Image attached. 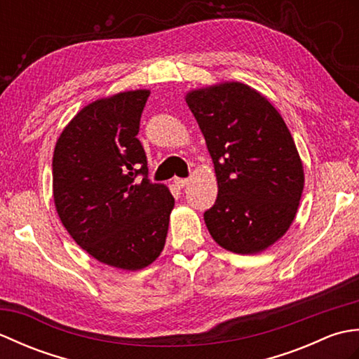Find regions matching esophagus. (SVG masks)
<instances>
[{
  "mask_svg": "<svg viewBox=\"0 0 359 359\" xmlns=\"http://www.w3.org/2000/svg\"><path fill=\"white\" fill-rule=\"evenodd\" d=\"M188 184V179H182V177H175L174 179V185L177 188H184Z\"/></svg>",
  "mask_w": 359,
  "mask_h": 359,
  "instance_id": "esophagus-1",
  "label": "esophagus"
}]
</instances>
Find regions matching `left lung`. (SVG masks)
Segmentation results:
<instances>
[{"mask_svg": "<svg viewBox=\"0 0 359 359\" xmlns=\"http://www.w3.org/2000/svg\"><path fill=\"white\" fill-rule=\"evenodd\" d=\"M215 163L217 199L203 212L220 247L255 255L292 225L304 189L293 137L273 104L242 83L187 95Z\"/></svg>", "mask_w": 359, "mask_h": 359, "instance_id": "8db88e82", "label": "left lung"}]
</instances>
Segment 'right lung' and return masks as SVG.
Instances as JSON below:
<instances>
[{"label":"right lung","instance_id":"add662e5","mask_svg":"<svg viewBox=\"0 0 359 359\" xmlns=\"http://www.w3.org/2000/svg\"><path fill=\"white\" fill-rule=\"evenodd\" d=\"M149 90L85 106L57 140L53 202L65 228L106 265L142 270L162 253L174 197L148 179L137 139Z\"/></svg>","mask_w":359,"mask_h":359}]
</instances>
